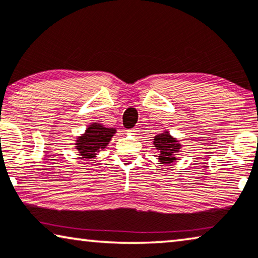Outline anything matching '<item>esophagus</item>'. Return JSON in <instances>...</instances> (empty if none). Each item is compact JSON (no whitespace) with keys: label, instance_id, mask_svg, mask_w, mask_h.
<instances>
[{"label":"esophagus","instance_id":"obj_1","mask_svg":"<svg viewBox=\"0 0 258 258\" xmlns=\"http://www.w3.org/2000/svg\"><path fill=\"white\" fill-rule=\"evenodd\" d=\"M128 133H132V134H137L138 132H139V130L138 128H131V130H127Z\"/></svg>","mask_w":258,"mask_h":258}]
</instances>
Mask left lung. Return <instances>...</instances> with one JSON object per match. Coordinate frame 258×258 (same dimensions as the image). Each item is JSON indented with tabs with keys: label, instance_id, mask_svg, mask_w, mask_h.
I'll return each instance as SVG.
<instances>
[{
	"label": "left lung",
	"instance_id": "obj_1",
	"mask_svg": "<svg viewBox=\"0 0 258 258\" xmlns=\"http://www.w3.org/2000/svg\"><path fill=\"white\" fill-rule=\"evenodd\" d=\"M154 146L157 147L159 151V161L161 164H173L176 160L174 154L177 153L181 148V144L177 143L175 138H173L170 134L164 132L161 134H158L154 137Z\"/></svg>",
	"mask_w": 258,
	"mask_h": 258
}]
</instances>
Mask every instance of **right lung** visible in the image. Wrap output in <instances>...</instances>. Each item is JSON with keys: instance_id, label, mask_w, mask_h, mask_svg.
<instances>
[{"instance_id": "1", "label": "right lung", "mask_w": 258, "mask_h": 258, "mask_svg": "<svg viewBox=\"0 0 258 258\" xmlns=\"http://www.w3.org/2000/svg\"><path fill=\"white\" fill-rule=\"evenodd\" d=\"M115 133V128L104 127L100 124H91L86 128L83 136L78 137L76 148L82 159H91L96 157L98 152L104 150L110 143L111 138Z\"/></svg>"}]
</instances>
